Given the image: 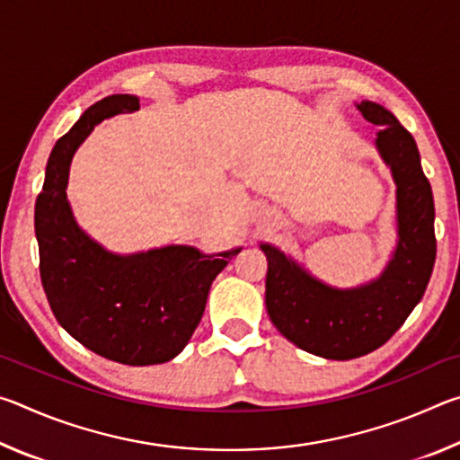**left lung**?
I'll return each mask as SVG.
<instances>
[{
	"label": "left lung",
	"instance_id": "left-lung-1",
	"mask_svg": "<svg viewBox=\"0 0 460 460\" xmlns=\"http://www.w3.org/2000/svg\"><path fill=\"white\" fill-rule=\"evenodd\" d=\"M359 111L381 126L377 150L398 184V247L384 274L371 284L337 290L318 282L271 245L266 306L276 329L305 351L347 361L376 351L406 323L422 300L436 260L434 199L418 146L385 107L361 101Z\"/></svg>",
	"mask_w": 460,
	"mask_h": 460
}]
</instances>
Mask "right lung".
I'll return each mask as SVG.
<instances>
[{"label":"right lung","mask_w":460,"mask_h":460,"mask_svg":"<svg viewBox=\"0 0 460 460\" xmlns=\"http://www.w3.org/2000/svg\"><path fill=\"white\" fill-rule=\"evenodd\" d=\"M137 109L134 95H109L58 139L36 199L34 227L42 286L62 329L109 361L155 365L182 351L205 313L213 279L241 249L213 258L170 245L123 258L79 229L66 200L76 147L101 119Z\"/></svg>","instance_id":"add662e5"}]
</instances>
